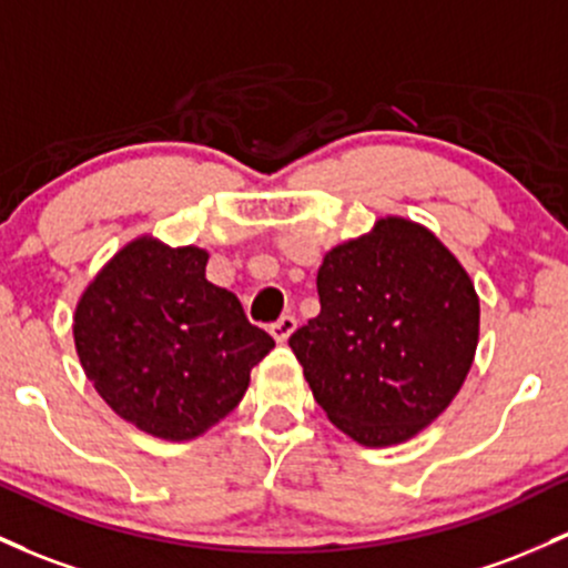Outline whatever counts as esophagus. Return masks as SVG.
Returning <instances> with one entry per match:
<instances>
[{"instance_id": "obj_1", "label": "esophagus", "mask_w": 568, "mask_h": 568, "mask_svg": "<svg viewBox=\"0 0 568 568\" xmlns=\"http://www.w3.org/2000/svg\"><path fill=\"white\" fill-rule=\"evenodd\" d=\"M294 328H296V317L294 315H283V317H280V321L272 323L270 332H272V336L277 342H285L291 334H294Z\"/></svg>"}]
</instances>
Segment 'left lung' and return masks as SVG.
I'll list each match as a JSON object with an SVG mask.
<instances>
[{
  "label": "left lung",
  "mask_w": 568,
  "mask_h": 568,
  "mask_svg": "<svg viewBox=\"0 0 568 568\" xmlns=\"http://www.w3.org/2000/svg\"><path fill=\"white\" fill-rule=\"evenodd\" d=\"M321 313L291 334L315 402L366 447L398 445L456 398L479 336V298L428 229L383 217L317 270Z\"/></svg>",
  "instance_id": "left-lung-1"
}]
</instances>
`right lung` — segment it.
<instances>
[{
  "mask_svg": "<svg viewBox=\"0 0 568 568\" xmlns=\"http://www.w3.org/2000/svg\"><path fill=\"white\" fill-rule=\"evenodd\" d=\"M207 253L129 242L74 310V347L99 396L140 432L183 442L245 396L274 347L240 298L204 277Z\"/></svg>",
  "mask_w": 568,
  "mask_h": 568,
  "instance_id": "add662e5",
  "label": "right lung"
}]
</instances>
